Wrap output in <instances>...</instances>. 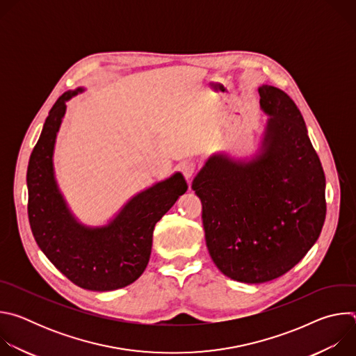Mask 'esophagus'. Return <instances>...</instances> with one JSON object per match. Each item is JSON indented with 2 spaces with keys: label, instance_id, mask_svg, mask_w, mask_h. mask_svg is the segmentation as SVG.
<instances>
[{
  "label": "esophagus",
  "instance_id": "1",
  "mask_svg": "<svg viewBox=\"0 0 356 356\" xmlns=\"http://www.w3.org/2000/svg\"><path fill=\"white\" fill-rule=\"evenodd\" d=\"M195 169H197L195 163H194V162H190V161H186V162H183V163L180 165V170H181V173L184 175L186 179H190V177L195 173Z\"/></svg>",
  "mask_w": 356,
  "mask_h": 356
}]
</instances>
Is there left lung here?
Instances as JSON below:
<instances>
[{"mask_svg":"<svg viewBox=\"0 0 356 356\" xmlns=\"http://www.w3.org/2000/svg\"><path fill=\"white\" fill-rule=\"evenodd\" d=\"M269 114L264 154L250 163L218 155L193 180L210 257L228 277L265 283L294 268L316 243L327 213L325 175L294 101L259 87Z\"/></svg>","mask_w":356,"mask_h":356,"instance_id":"left-lung-1","label":"left lung"}]
</instances>
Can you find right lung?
Here are the masks:
<instances>
[{"mask_svg": "<svg viewBox=\"0 0 356 356\" xmlns=\"http://www.w3.org/2000/svg\"><path fill=\"white\" fill-rule=\"evenodd\" d=\"M81 91H66L50 110L32 150L28 172V217L42 252L70 282L92 291H110L134 283L146 269L156 222L187 190L180 173L135 195L103 228L76 222L54 176V146L66 101Z\"/></svg>", "mask_w": 356, "mask_h": 356, "instance_id": "add662e5", "label": "right lung"}]
</instances>
